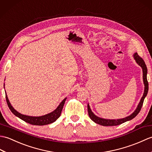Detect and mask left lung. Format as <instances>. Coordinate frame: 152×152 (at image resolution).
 Wrapping results in <instances>:
<instances>
[{
  "label": "left lung",
  "mask_w": 152,
  "mask_h": 152,
  "mask_svg": "<svg viewBox=\"0 0 152 152\" xmlns=\"http://www.w3.org/2000/svg\"><path fill=\"white\" fill-rule=\"evenodd\" d=\"M133 58L135 60L136 62L137 63L138 65H139L142 69V73H143V83L144 85V94L143 96L141 98L140 102L139 103V104L137 105V109H135V110L134 112L130 114L129 116H128L126 118H120V119H105V118H100L97 116L95 114H94V113L91 110L89 104L88 103V115L90 118V119L92 120V121H94V122L102 125V126H118V125L122 124L124 122H127V121H129L133 119L134 117H135L139 113L140 110L142 108V104L144 102V98L146 97V96H147L148 94V83L147 80V73H148V69H147V67L145 64V62L143 60V59L142 58L138 55L137 53H134L133 55Z\"/></svg>",
  "instance_id": "obj_1"
}]
</instances>
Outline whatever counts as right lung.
Returning a JSON list of instances; mask_svg holds the SVG:
<instances>
[{
    "label": "right lung",
    "instance_id": "obj_1",
    "mask_svg": "<svg viewBox=\"0 0 152 152\" xmlns=\"http://www.w3.org/2000/svg\"><path fill=\"white\" fill-rule=\"evenodd\" d=\"M6 102H7L9 109L15 116L19 118L20 119H21L22 120L25 121V122H27L30 124L35 125V126H44V125L52 124L54 122H55V121L60 116L64 104L65 103L67 97H66V98H64L62 101V102L59 104V105L57 107V108L55 110H53V112L50 113L49 114H45V115L41 116H31L25 115V114H22L18 112V111H17L14 108L12 107V105L11 104V103H10V101L8 98L7 95H6Z\"/></svg>",
    "mask_w": 152,
    "mask_h": 152
}]
</instances>
